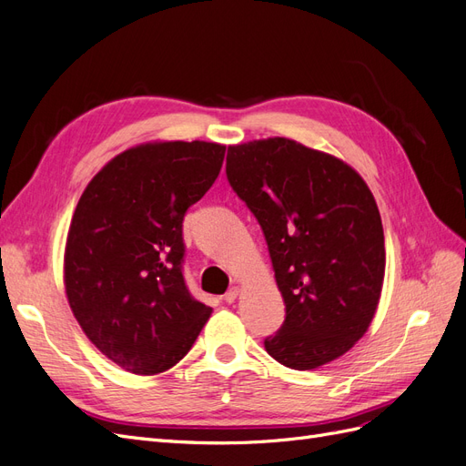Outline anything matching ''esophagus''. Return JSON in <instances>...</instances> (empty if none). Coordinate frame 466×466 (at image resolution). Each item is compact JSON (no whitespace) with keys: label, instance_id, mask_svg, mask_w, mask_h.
I'll list each match as a JSON object with an SVG mask.
<instances>
[{"label":"esophagus","instance_id":"obj_1","mask_svg":"<svg viewBox=\"0 0 466 466\" xmlns=\"http://www.w3.org/2000/svg\"><path fill=\"white\" fill-rule=\"evenodd\" d=\"M238 298V288H231L228 293H225V301L233 303Z\"/></svg>","mask_w":466,"mask_h":466}]
</instances>
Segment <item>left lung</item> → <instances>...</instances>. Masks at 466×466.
Here are the masks:
<instances>
[{
    "mask_svg": "<svg viewBox=\"0 0 466 466\" xmlns=\"http://www.w3.org/2000/svg\"><path fill=\"white\" fill-rule=\"evenodd\" d=\"M228 178L264 231L286 320L264 348L307 371L356 346L377 313L385 235L361 175L289 137L229 146Z\"/></svg>",
    "mask_w": 466,
    "mask_h": 466,
    "instance_id": "left-lung-1",
    "label": "left lung"
}]
</instances>
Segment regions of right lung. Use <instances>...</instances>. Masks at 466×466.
Masks as SVG:
<instances>
[{"label":"right lung","mask_w":466,"mask_h":466,"mask_svg":"<svg viewBox=\"0 0 466 466\" xmlns=\"http://www.w3.org/2000/svg\"><path fill=\"white\" fill-rule=\"evenodd\" d=\"M223 157L225 146L200 139L139 144L112 157L77 202L66 298L91 344L134 375L175 368L211 315L182 278V219Z\"/></svg>","instance_id":"obj_1"}]
</instances>
